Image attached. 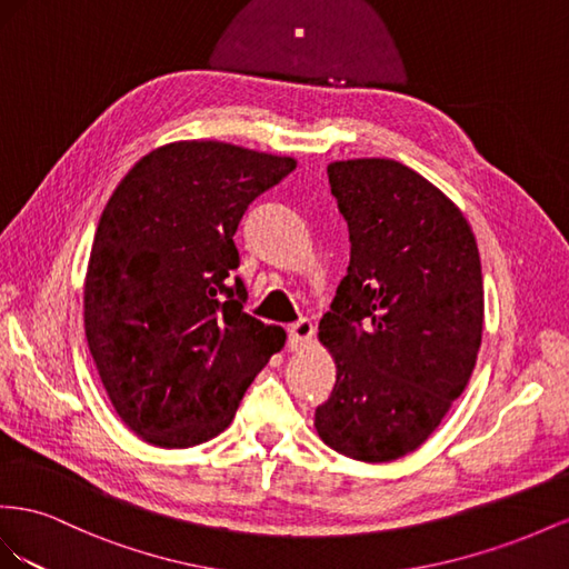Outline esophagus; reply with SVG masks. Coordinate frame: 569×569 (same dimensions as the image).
<instances>
[{
    "mask_svg": "<svg viewBox=\"0 0 569 569\" xmlns=\"http://www.w3.org/2000/svg\"><path fill=\"white\" fill-rule=\"evenodd\" d=\"M315 338V323L310 319H300L298 323L288 329V348L290 350H305L307 346L312 343Z\"/></svg>",
    "mask_w": 569,
    "mask_h": 569,
    "instance_id": "obj_1",
    "label": "esophagus"
}]
</instances>
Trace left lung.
<instances>
[{
    "label": "left lung",
    "mask_w": 569,
    "mask_h": 569,
    "mask_svg": "<svg viewBox=\"0 0 569 569\" xmlns=\"http://www.w3.org/2000/svg\"><path fill=\"white\" fill-rule=\"evenodd\" d=\"M327 173L348 221L350 264L319 321L336 386L315 427L340 456L391 462L427 441L475 371L477 238L446 192L396 159L331 161Z\"/></svg>",
    "instance_id": "1"
}]
</instances>
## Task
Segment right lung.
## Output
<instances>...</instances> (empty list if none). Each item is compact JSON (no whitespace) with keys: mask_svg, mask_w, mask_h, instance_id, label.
Segmentation results:
<instances>
[{"mask_svg":"<svg viewBox=\"0 0 569 569\" xmlns=\"http://www.w3.org/2000/svg\"><path fill=\"white\" fill-rule=\"evenodd\" d=\"M298 159L176 140L136 161L97 223L83 288L88 348L123 425L192 448L231 425L286 331L242 312L233 236Z\"/></svg>","mask_w":569,"mask_h":569,"instance_id":"add662e5","label":"right lung"}]
</instances>
